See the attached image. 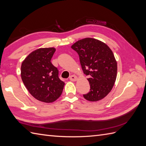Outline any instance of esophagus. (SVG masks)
<instances>
[{"instance_id":"obj_1","label":"esophagus","mask_w":146,"mask_h":146,"mask_svg":"<svg viewBox=\"0 0 146 146\" xmlns=\"http://www.w3.org/2000/svg\"><path fill=\"white\" fill-rule=\"evenodd\" d=\"M69 79L72 81H76L77 80V77L75 75H72L69 77Z\"/></svg>"}]
</instances>
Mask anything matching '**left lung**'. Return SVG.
I'll use <instances>...</instances> for the list:
<instances>
[{"label":"left lung","mask_w":146,"mask_h":146,"mask_svg":"<svg viewBox=\"0 0 146 146\" xmlns=\"http://www.w3.org/2000/svg\"><path fill=\"white\" fill-rule=\"evenodd\" d=\"M79 56L80 62L90 85L84 94L87 100L97 102L107 95L113 87L117 76V62L114 54L104 42L86 38L71 46Z\"/></svg>","instance_id":"obj_1"}]
</instances>
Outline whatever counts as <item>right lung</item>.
Returning a JSON list of instances; mask_svg holds the SVG:
<instances>
[{"mask_svg":"<svg viewBox=\"0 0 146 146\" xmlns=\"http://www.w3.org/2000/svg\"><path fill=\"white\" fill-rule=\"evenodd\" d=\"M54 48H39L31 52L22 62V80L30 94L44 103L56 101L61 95L64 82L60 80L57 67L51 60Z\"/></svg>","mask_w":146,"mask_h":146,"instance_id":"add662e5","label":"right lung"}]
</instances>
